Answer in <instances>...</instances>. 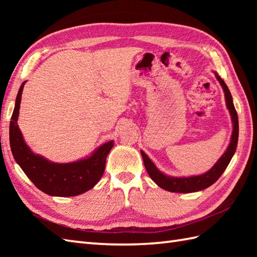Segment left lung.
<instances>
[{
  "label": "left lung",
  "mask_w": 257,
  "mask_h": 257,
  "mask_svg": "<svg viewBox=\"0 0 257 257\" xmlns=\"http://www.w3.org/2000/svg\"><path fill=\"white\" fill-rule=\"evenodd\" d=\"M215 76L217 80L220 81L223 90H224L226 107L232 117L233 133L231 137V143L228 145L226 151L223 154V156L220 158V159L217 160L215 165L213 166L211 170H209L204 174H201V176L184 177V178L169 177V176H166L165 173H162L161 171L158 170L157 167L155 166V163L149 159V157L147 156L144 151H141V156H143L146 170L148 172L150 178L154 180V181L159 185L160 188L165 189L167 191H170V192L190 193V192H196V191H201L209 188L210 185H212L222 176V173L225 171L226 167L228 166V163H230L233 155L235 154L237 139H238L237 112L235 110V107H234L231 92L228 90L224 80H223L217 74H215Z\"/></svg>",
  "instance_id": "8db88e82"
}]
</instances>
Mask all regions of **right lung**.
I'll return each mask as SVG.
<instances>
[{
  "instance_id": "right-lung-1",
  "label": "right lung",
  "mask_w": 257,
  "mask_h": 257,
  "mask_svg": "<svg viewBox=\"0 0 257 257\" xmlns=\"http://www.w3.org/2000/svg\"><path fill=\"white\" fill-rule=\"evenodd\" d=\"M24 84L16 96L15 107L10 122V145L15 161L19 163L35 187L54 196H75L95 187L102 177L106 158L113 141L103 144L86 159L70 163H54L35 155L27 147L18 125L20 103Z\"/></svg>"
}]
</instances>
